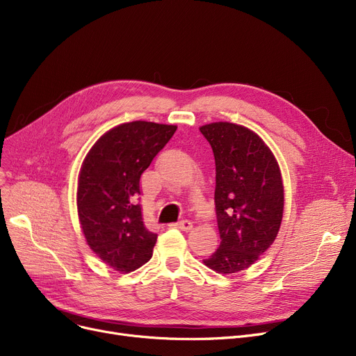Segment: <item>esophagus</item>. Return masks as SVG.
I'll list each match as a JSON object with an SVG mask.
<instances>
[{
	"mask_svg": "<svg viewBox=\"0 0 356 356\" xmlns=\"http://www.w3.org/2000/svg\"><path fill=\"white\" fill-rule=\"evenodd\" d=\"M172 227H175V228H177V229H181V231H191L193 225H192V222H191V220L184 219V220H180V222L173 223Z\"/></svg>",
	"mask_w": 356,
	"mask_h": 356,
	"instance_id": "obj_1",
	"label": "esophagus"
}]
</instances>
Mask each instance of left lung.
I'll use <instances>...</instances> for the list:
<instances>
[{"mask_svg": "<svg viewBox=\"0 0 356 356\" xmlns=\"http://www.w3.org/2000/svg\"><path fill=\"white\" fill-rule=\"evenodd\" d=\"M212 147L216 165L215 207L219 248L207 259L216 273L252 266L274 242L284 211L280 167L254 131L232 122L199 128Z\"/></svg>", "mask_w": 356, "mask_h": 356, "instance_id": "8db88e82", "label": "left lung"}]
</instances>
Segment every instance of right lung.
I'll return each mask as SVG.
<instances>
[{
	"mask_svg": "<svg viewBox=\"0 0 356 356\" xmlns=\"http://www.w3.org/2000/svg\"><path fill=\"white\" fill-rule=\"evenodd\" d=\"M176 125L133 121L109 129L83 160L78 215L88 245L106 266L131 273L152 258L157 234L143 220L140 177Z\"/></svg>",
	"mask_w": 356,
	"mask_h": 356,
	"instance_id": "add662e5",
	"label": "right lung"
}]
</instances>
